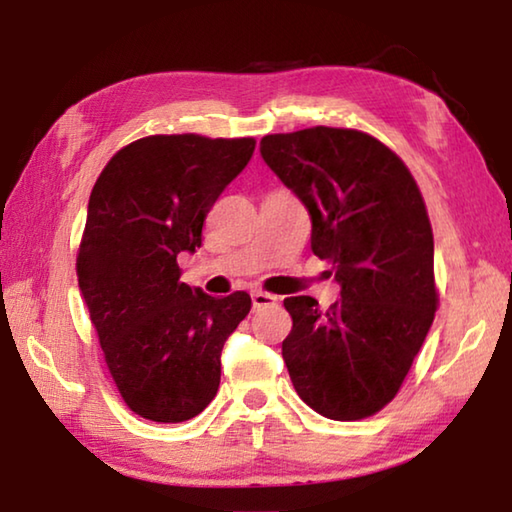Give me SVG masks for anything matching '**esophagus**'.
<instances>
[{"label": "esophagus", "mask_w": 512, "mask_h": 512, "mask_svg": "<svg viewBox=\"0 0 512 512\" xmlns=\"http://www.w3.org/2000/svg\"><path fill=\"white\" fill-rule=\"evenodd\" d=\"M253 296V307L255 309H262V307H271L277 302V296H273V293H266V291H253L250 293Z\"/></svg>", "instance_id": "1"}]
</instances>
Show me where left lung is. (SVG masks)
<instances>
[{"label":"left lung","mask_w":512,"mask_h":512,"mask_svg":"<svg viewBox=\"0 0 512 512\" xmlns=\"http://www.w3.org/2000/svg\"><path fill=\"white\" fill-rule=\"evenodd\" d=\"M264 162L311 216V250L332 264L341 300H284L282 357L300 400L329 420L379 413L402 388L438 309L433 232L400 155L354 128L266 135Z\"/></svg>","instance_id":"8db88e82"}]
</instances>
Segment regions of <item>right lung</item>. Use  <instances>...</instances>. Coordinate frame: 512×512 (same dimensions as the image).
Masks as SVG:
<instances>
[{"mask_svg":"<svg viewBox=\"0 0 512 512\" xmlns=\"http://www.w3.org/2000/svg\"><path fill=\"white\" fill-rule=\"evenodd\" d=\"M253 151V137L149 135L92 187L76 275L121 400L146 420H192L219 391L223 343L253 302L180 282L178 255L201 248L207 212Z\"/></svg>","mask_w":512,"mask_h":512,"instance_id":"obj_1","label":"right lung"}]
</instances>
